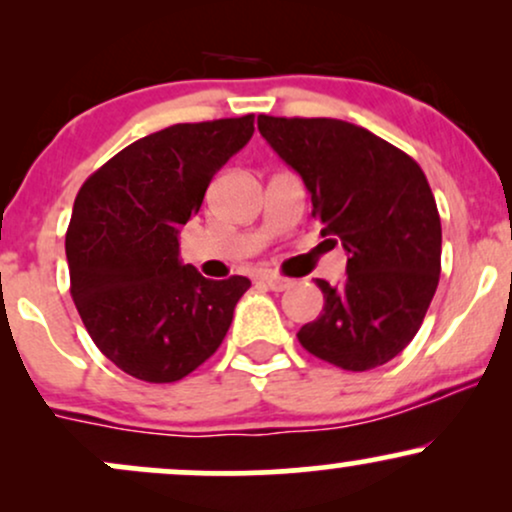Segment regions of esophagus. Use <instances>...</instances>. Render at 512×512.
Instances as JSON below:
<instances>
[{
  "mask_svg": "<svg viewBox=\"0 0 512 512\" xmlns=\"http://www.w3.org/2000/svg\"><path fill=\"white\" fill-rule=\"evenodd\" d=\"M260 281L272 291H286L293 286L291 279H286V276H276V274H262Z\"/></svg>",
  "mask_w": 512,
  "mask_h": 512,
  "instance_id": "obj_1",
  "label": "esophagus"
}]
</instances>
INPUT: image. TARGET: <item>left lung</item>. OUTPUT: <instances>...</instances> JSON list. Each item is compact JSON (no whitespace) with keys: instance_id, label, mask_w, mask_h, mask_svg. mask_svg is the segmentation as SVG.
<instances>
[{"instance_id":"obj_1","label":"left lung","mask_w":512,"mask_h":512,"mask_svg":"<svg viewBox=\"0 0 512 512\" xmlns=\"http://www.w3.org/2000/svg\"><path fill=\"white\" fill-rule=\"evenodd\" d=\"M269 146L301 175L322 236L342 240L346 279L298 332L305 351L344 370L392 361L419 332L440 279V216L414 158L332 117H257ZM337 243V240H334Z\"/></svg>"}]
</instances>
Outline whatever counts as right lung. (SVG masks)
<instances>
[{
	"instance_id": "right-lung-1",
	"label": "right lung",
	"mask_w": 512,
	"mask_h": 512,
	"mask_svg": "<svg viewBox=\"0 0 512 512\" xmlns=\"http://www.w3.org/2000/svg\"><path fill=\"white\" fill-rule=\"evenodd\" d=\"M255 115L149 134L81 185L67 228L72 298L105 358L146 383H175L219 349L250 279H204L178 233L211 178L250 142Z\"/></svg>"
}]
</instances>
